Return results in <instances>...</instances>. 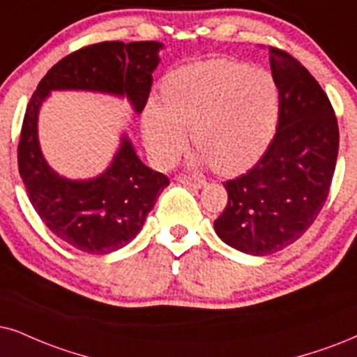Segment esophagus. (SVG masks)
Instances as JSON below:
<instances>
[{"mask_svg": "<svg viewBox=\"0 0 357 357\" xmlns=\"http://www.w3.org/2000/svg\"><path fill=\"white\" fill-rule=\"evenodd\" d=\"M179 183H183V184H188V186H194V188H202V186H206V181L204 179H201V178H196V176H188V174H179L178 178Z\"/></svg>", "mask_w": 357, "mask_h": 357, "instance_id": "34e87169", "label": "esophagus"}]
</instances>
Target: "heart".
<instances>
[{
    "label": "heart",
    "mask_w": 357,
    "mask_h": 357,
    "mask_svg": "<svg viewBox=\"0 0 357 357\" xmlns=\"http://www.w3.org/2000/svg\"><path fill=\"white\" fill-rule=\"evenodd\" d=\"M163 107L150 102L143 128L158 165H171L192 145L220 174L249 169L267 151L278 121L280 97L273 75L234 59H209L179 67L161 87Z\"/></svg>",
    "instance_id": "heart-1"
}]
</instances>
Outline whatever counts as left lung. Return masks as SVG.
<instances>
[{
	"label": "left lung",
	"instance_id": "left-lung-1",
	"mask_svg": "<svg viewBox=\"0 0 357 357\" xmlns=\"http://www.w3.org/2000/svg\"><path fill=\"white\" fill-rule=\"evenodd\" d=\"M280 110L277 133L254 168L224 183L218 236L250 255L285 249L308 231L326 202L340 128L321 85L295 57L268 47Z\"/></svg>",
	"mask_w": 357,
	"mask_h": 357
}]
</instances>
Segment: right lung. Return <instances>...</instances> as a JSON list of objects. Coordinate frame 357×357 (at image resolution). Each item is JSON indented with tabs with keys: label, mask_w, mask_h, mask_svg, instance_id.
I'll return each instance as SVG.
<instances>
[{
	"label": "right lung",
	"mask_w": 357,
	"mask_h": 357,
	"mask_svg": "<svg viewBox=\"0 0 357 357\" xmlns=\"http://www.w3.org/2000/svg\"><path fill=\"white\" fill-rule=\"evenodd\" d=\"M161 47L156 40H105L70 52L49 69L26 108L17 166L31 204L54 236L85 254H110L132 242L169 179L142 163L126 135L114 163L98 178H62L40 153L39 107L51 90L77 89L126 96L139 114L150 97Z\"/></svg>",
	"instance_id": "obj_1"
}]
</instances>
